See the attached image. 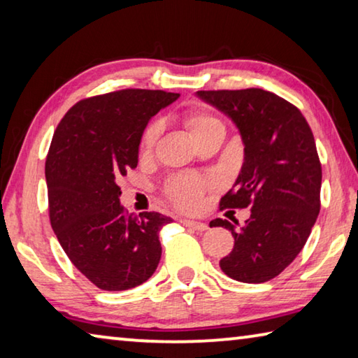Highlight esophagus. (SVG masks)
<instances>
[{
	"label": "esophagus",
	"mask_w": 358,
	"mask_h": 358,
	"mask_svg": "<svg viewBox=\"0 0 358 358\" xmlns=\"http://www.w3.org/2000/svg\"><path fill=\"white\" fill-rule=\"evenodd\" d=\"M181 224L186 227H189L192 230H197V232H203V230H207L208 226L205 222H201V221H191V220H183L181 221Z\"/></svg>",
	"instance_id": "1"
}]
</instances>
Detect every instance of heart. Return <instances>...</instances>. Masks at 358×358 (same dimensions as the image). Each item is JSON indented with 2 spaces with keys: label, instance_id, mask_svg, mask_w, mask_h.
Segmentation results:
<instances>
[{
  "label": "heart",
  "instance_id": "obj_1",
  "mask_svg": "<svg viewBox=\"0 0 358 358\" xmlns=\"http://www.w3.org/2000/svg\"><path fill=\"white\" fill-rule=\"evenodd\" d=\"M221 121L213 115L203 112H191L186 115V124L191 129L194 138L203 136L215 124H220ZM161 121H153L142 136V150H150L156 143L157 137L161 134ZM205 191V183L197 177H178L172 180L167 186V194L172 199V202L181 210H194L201 203L202 194Z\"/></svg>",
  "mask_w": 358,
  "mask_h": 358
}]
</instances>
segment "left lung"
Instances as JSON below:
<instances>
[{
    "label": "left lung",
    "instance_id": "obj_1",
    "mask_svg": "<svg viewBox=\"0 0 358 358\" xmlns=\"http://www.w3.org/2000/svg\"><path fill=\"white\" fill-rule=\"evenodd\" d=\"M237 126L245 161L221 208L251 207L238 229L227 220L235 243L221 270L241 282L273 280L305 246L320 210V169L310 124L295 106L260 88L197 92ZM238 226V222H237Z\"/></svg>",
    "mask_w": 358,
    "mask_h": 358
}]
</instances>
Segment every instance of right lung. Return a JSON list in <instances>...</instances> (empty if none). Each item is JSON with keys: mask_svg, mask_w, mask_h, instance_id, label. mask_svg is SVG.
Returning <instances> with one entry per match:
<instances>
[{"mask_svg": "<svg viewBox=\"0 0 358 358\" xmlns=\"http://www.w3.org/2000/svg\"><path fill=\"white\" fill-rule=\"evenodd\" d=\"M180 98L121 90L83 99L59 121L45 161L50 224L76 268L102 290L141 286L161 259L169 216L126 215L117 180L138 162L148 121Z\"/></svg>", "mask_w": 358, "mask_h": 358, "instance_id": "1", "label": "right lung"}]
</instances>
